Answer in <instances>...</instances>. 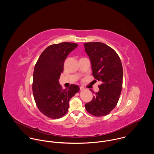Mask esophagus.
<instances>
[{
  "instance_id": "34e87169",
  "label": "esophagus",
  "mask_w": 154,
  "mask_h": 154,
  "mask_svg": "<svg viewBox=\"0 0 154 154\" xmlns=\"http://www.w3.org/2000/svg\"><path fill=\"white\" fill-rule=\"evenodd\" d=\"M80 89L81 90H85V88L83 87H82V86H81V87H80Z\"/></svg>"
}]
</instances>
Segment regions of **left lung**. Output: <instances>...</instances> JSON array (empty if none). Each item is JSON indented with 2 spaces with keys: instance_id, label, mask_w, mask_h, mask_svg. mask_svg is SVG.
I'll return each instance as SVG.
<instances>
[{
  "instance_id": "8db88e82",
  "label": "left lung",
  "mask_w": 154,
  "mask_h": 154,
  "mask_svg": "<svg viewBox=\"0 0 154 154\" xmlns=\"http://www.w3.org/2000/svg\"><path fill=\"white\" fill-rule=\"evenodd\" d=\"M85 47L93 75L102 82L99 91L91 102L85 104V109L91 115L104 116L110 113L119 99L123 82L122 63L116 51L102 42H87Z\"/></svg>"
}]
</instances>
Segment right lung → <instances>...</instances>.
I'll list each match as a JSON object with an SVG mask.
<instances>
[{"label": "right lung", "instance_id": "1", "mask_svg": "<svg viewBox=\"0 0 154 154\" xmlns=\"http://www.w3.org/2000/svg\"><path fill=\"white\" fill-rule=\"evenodd\" d=\"M77 46L71 42L51 45L42 52L35 66L32 84L35 101L40 112L50 118L64 116L69 100L80 90L75 85L63 90L58 81L65 60Z\"/></svg>", "mask_w": 154, "mask_h": 154}]
</instances>
